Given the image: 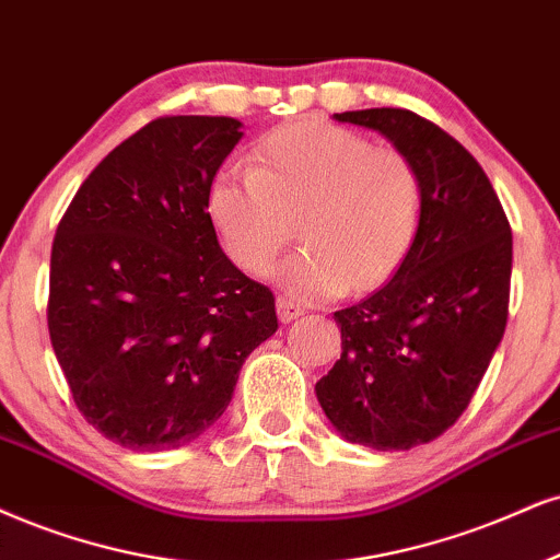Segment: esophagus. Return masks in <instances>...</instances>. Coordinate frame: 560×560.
Instances as JSON below:
<instances>
[{
	"label": "esophagus",
	"instance_id": "1",
	"mask_svg": "<svg viewBox=\"0 0 560 560\" xmlns=\"http://www.w3.org/2000/svg\"><path fill=\"white\" fill-rule=\"evenodd\" d=\"M303 312H306V308H303L295 299H291V295H280L278 299V314L282 322L299 319V316H303Z\"/></svg>",
	"mask_w": 560,
	"mask_h": 560
}]
</instances>
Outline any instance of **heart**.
Returning <instances> with one entry per match:
<instances>
[{"mask_svg":"<svg viewBox=\"0 0 560 560\" xmlns=\"http://www.w3.org/2000/svg\"><path fill=\"white\" fill-rule=\"evenodd\" d=\"M207 215L244 272H265L293 236L303 246L278 269L299 301L369 291L410 252L423 218V176L397 148L332 124H293L259 140L252 168H225L207 189Z\"/></svg>","mask_w":560,"mask_h":560,"instance_id":"obj_1","label":"heart"}]
</instances>
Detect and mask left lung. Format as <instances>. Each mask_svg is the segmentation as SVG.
<instances>
[{"instance_id": "obj_1", "label": "left lung", "mask_w": 560, "mask_h": 560, "mask_svg": "<svg viewBox=\"0 0 560 560\" xmlns=\"http://www.w3.org/2000/svg\"><path fill=\"white\" fill-rule=\"evenodd\" d=\"M382 132L423 176V218L392 280L335 312L342 355L316 382L332 425L378 452L412 448L457 423L509 319L512 225L480 163L405 108L335 114Z\"/></svg>"}]
</instances>
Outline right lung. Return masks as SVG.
Listing matches in <instances>:
<instances>
[{"mask_svg":"<svg viewBox=\"0 0 560 560\" xmlns=\"http://www.w3.org/2000/svg\"><path fill=\"white\" fill-rule=\"evenodd\" d=\"M231 116H161L95 165L59 220L48 335L74 405L135 448H178L223 416L278 329L275 295L218 244L207 189L241 140Z\"/></svg>","mask_w":560,"mask_h":560,"instance_id":"obj_1","label":"right lung"}]
</instances>
